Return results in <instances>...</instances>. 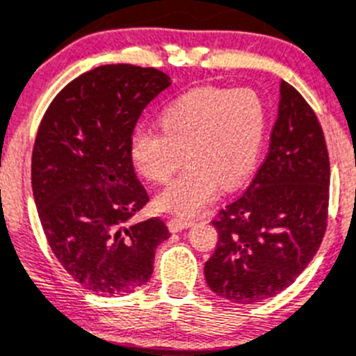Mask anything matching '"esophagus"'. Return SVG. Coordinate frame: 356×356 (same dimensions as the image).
<instances>
[{"label":"esophagus","instance_id":"34e87169","mask_svg":"<svg viewBox=\"0 0 356 356\" xmlns=\"http://www.w3.org/2000/svg\"><path fill=\"white\" fill-rule=\"evenodd\" d=\"M193 225V220H188V218H170L168 220V229H170V232H179V230L190 229Z\"/></svg>","mask_w":356,"mask_h":356}]
</instances>
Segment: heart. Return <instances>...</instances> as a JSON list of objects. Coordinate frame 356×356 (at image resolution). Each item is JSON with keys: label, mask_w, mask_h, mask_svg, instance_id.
<instances>
[{"label": "heart", "mask_w": 356, "mask_h": 356, "mask_svg": "<svg viewBox=\"0 0 356 356\" xmlns=\"http://www.w3.org/2000/svg\"><path fill=\"white\" fill-rule=\"evenodd\" d=\"M159 131L140 129L131 136L129 154L147 181L165 184L156 197L161 211L195 216L222 190H234L257 166L264 145L268 110L250 88L204 86L179 95L158 115Z\"/></svg>", "instance_id": "heart-1"}]
</instances>
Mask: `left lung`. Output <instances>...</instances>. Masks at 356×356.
Masks as SVG:
<instances>
[{"mask_svg": "<svg viewBox=\"0 0 356 356\" xmlns=\"http://www.w3.org/2000/svg\"><path fill=\"white\" fill-rule=\"evenodd\" d=\"M330 159L321 124L280 83L270 150L245 193L218 213L207 286L232 303H257L289 287L318 252L328 222Z\"/></svg>", "mask_w": 356, "mask_h": 356, "instance_id": "obj_1", "label": "left lung"}]
</instances>
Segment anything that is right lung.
<instances>
[{
    "label": "right lung",
    "mask_w": 356,
    "mask_h": 356,
    "mask_svg": "<svg viewBox=\"0 0 356 356\" xmlns=\"http://www.w3.org/2000/svg\"><path fill=\"white\" fill-rule=\"evenodd\" d=\"M170 78L154 67L101 65L72 79L47 108L31 154V188L47 243L67 273L95 294L147 284L165 222L129 220L147 202L129 142Z\"/></svg>",
    "instance_id": "1"
}]
</instances>
